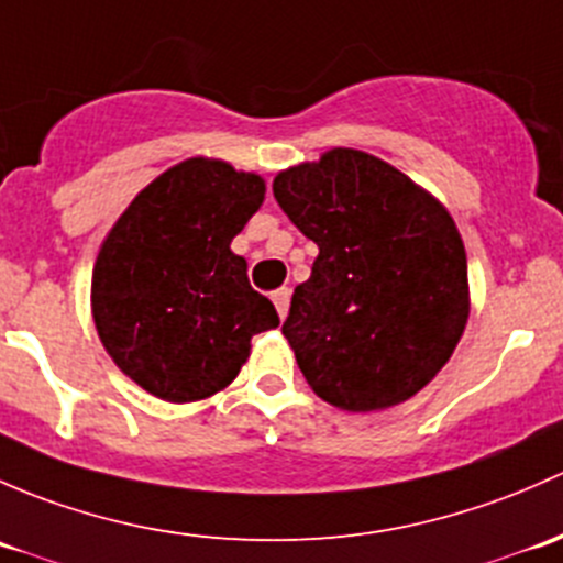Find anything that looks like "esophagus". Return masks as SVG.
Wrapping results in <instances>:
<instances>
[{"label": "esophagus", "mask_w": 563, "mask_h": 563, "mask_svg": "<svg viewBox=\"0 0 563 563\" xmlns=\"http://www.w3.org/2000/svg\"><path fill=\"white\" fill-rule=\"evenodd\" d=\"M289 289L287 287H282V289H276L274 295H271V300H274V306H276V311H279V317L284 320V317H287V311H289Z\"/></svg>", "instance_id": "1"}]
</instances>
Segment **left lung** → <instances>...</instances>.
I'll list each match as a JSON object with an SVG mask.
<instances>
[{"label":"left lung","instance_id":"1","mask_svg":"<svg viewBox=\"0 0 563 563\" xmlns=\"http://www.w3.org/2000/svg\"><path fill=\"white\" fill-rule=\"evenodd\" d=\"M274 197L320 249L282 324L311 390L346 411L407 401L466 328V252L453 217L355 148L279 173Z\"/></svg>","mask_w":563,"mask_h":563}]
</instances>
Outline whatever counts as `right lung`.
Wrapping results in <instances>:
<instances>
[{"instance_id": "right-lung-1", "label": "right lung", "mask_w": 563, "mask_h": 563, "mask_svg": "<svg viewBox=\"0 0 563 563\" xmlns=\"http://www.w3.org/2000/svg\"><path fill=\"white\" fill-rule=\"evenodd\" d=\"M265 184L217 159H187L130 202L102 243L91 309L102 346L162 401L213 396L239 376L249 341L279 324L230 252Z\"/></svg>"}]
</instances>
